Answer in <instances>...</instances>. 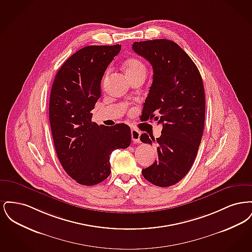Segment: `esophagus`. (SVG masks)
Masks as SVG:
<instances>
[{"instance_id": "34e87169", "label": "esophagus", "mask_w": 252, "mask_h": 252, "mask_svg": "<svg viewBox=\"0 0 252 252\" xmlns=\"http://www.w3.org/2000/svg\"><path fill=\"white\" fill-rule=\"evenodd\" d=\"M140 136H141V132L135 128H132L131 129V138L134 143L136 144H139L141 141H140Z\"/></svg>"}]
</instances>
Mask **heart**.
I'll use <instances>...</instances> for the list:
<instances>
[{
    "label": "heart",
    "instance_id": "obj_1",
    "mask_svg": "<svg viewBox=\"0 0 252 252\" xmlns=\"http://www.w3.org/2000/svg\"><path fill=\"white\" fill-rule=\"evenodd\" d=\"M125 70L126 75L132 78L141 73L146 74V67L143 61L138 59H128L125 62Z\"/></svg>",
    "mask_w": 252,
    "mask_h": 252
}]
</instances>
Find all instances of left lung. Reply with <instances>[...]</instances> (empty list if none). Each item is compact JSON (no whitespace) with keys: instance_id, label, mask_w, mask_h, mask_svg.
<instances>
[{"instance_id":"8db88e82","label":"left lung","mask_w":252,"mask_h":252,"mask_svg":"<svg viewBox=\"0 0 252 252\" xmlns=\"http://www.w3.org/2000/svg\"><path fill=\"white\" fill-rule=\"evenodd\" d=\"M132 49L154 72L142 118L162 125L158 138L141 135L143 143L158 146V159L142 174L156 186L169 187L186 176L197 155L205 122L203 81L192 59L172 40L135 41Z\"/></svg>"}]
</instances>
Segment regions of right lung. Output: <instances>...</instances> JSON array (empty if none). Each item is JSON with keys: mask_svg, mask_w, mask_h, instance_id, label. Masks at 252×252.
<instances>
[{"mask_svg": "<svg viewBox=\"0 0 252 252\" xmlns=\"http://www.w3.org/2000/svg\"><path fill=\"white\" fill-rule=\"evenodd\" d=\"M121 45H91L78 50L60 67L52 86L49 119L56 152L77 183L95 185L110 175V154L131 143L130 127L93 122L101 96V80Z\"/></svg>", "mask_w": 252, "mask_h": 252, "instance_id": "right-lung-1", "label": "right lung"}]
</instances>
